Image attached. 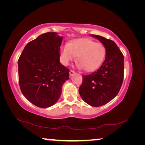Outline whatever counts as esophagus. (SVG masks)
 <instances>
[{"label": "esophagus", "instance_id": "obj_1", "mask_svg": "<svg viewBox=\"0 0 145 145\" xmlns=\"http://www.w3.org/2000/svg\"><path fill=\"white\" fill-rule=\"evenodd\" d=\"M75 72H74V71H73V70H70V76H73V75H74V74H75Z\"/></svg>", "mask_w": 145, "mask_h": 145}]
</instances>
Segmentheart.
<instances>
[{"label": "heart", "instance_id": "obj_1", "mask_svg": "<svg viewBox=\"0 0 145 145\" xmlns=\"http://www.w3.org/2000/svg\"><path fill=\"white\" fill-rule=\"evenodd\" d=\"M106 49L101 43L95 42L89 38L75 39L59 50L61 63L69 65L77 56L78 66L86 72H93L100 67L104 61Z\"/></svg>", "mask_w": 145, "mask_h": 145}]
</instances>
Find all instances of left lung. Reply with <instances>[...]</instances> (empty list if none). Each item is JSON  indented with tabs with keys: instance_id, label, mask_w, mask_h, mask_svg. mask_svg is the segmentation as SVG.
Wrapping results in <instances>:
<instances>
[{
	"instance_id": "8db88e82",
	"label": "left lung",
	"mask_w": 145,
	"mask_h": 145,
	"mask_svg": "<svg viewBox=\"0 0 145 145\" xmlns=\"http://www.w3.org/2000/svg\"><path fill=\"white\" fill-rule=\"evenodd\" d=\"M105 46L104 63L96 72L82 76L78 92L83 100L93 107L106 104L116 96L123 80L124 57L113 41L91 34Z\"/></svg>"
}]
</instances>
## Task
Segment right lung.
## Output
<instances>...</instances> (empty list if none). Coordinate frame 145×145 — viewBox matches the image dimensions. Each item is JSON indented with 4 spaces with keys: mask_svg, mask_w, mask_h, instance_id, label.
I'll use <instances>...</instances> for the list:
<instances>
[{
    "mask_svg": "<svg viewBox=\"0 0 145 145\" xmlns=\"http://www.w3.org/2000/svg\"><path fill=\"white\" fill-rule=\"evenodd\" d=\"M63 36L48 32L29 42L18 61L19 84L23 95L41 108L54 105L69 79L68 68L59 62Z\"/></svg>",
    "mask_w": 145,
    "mask_h": 145,
    "instance_id": "right-lung-1",
    "label": "right lung"
}]
</instances>
